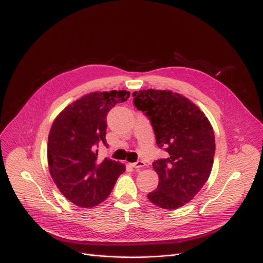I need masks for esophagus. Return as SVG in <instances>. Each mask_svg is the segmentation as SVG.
Masks as SVG:
<instances>
[{"label":"esophagus","mask_w":263,"mask_h":263,"mask_svg":"<svg viewBox=\"0 0 263 263\" xmlns=\"http://www.w3.org/2000/svg\"><path fill=\"white\" fill-rule=\"evenodd\" d=\"M131 166L134 168H141V167H144L145 166V163L143 161H137L131 164Z\"/></svg>","instance_id":"obj_1"}]
</instances>
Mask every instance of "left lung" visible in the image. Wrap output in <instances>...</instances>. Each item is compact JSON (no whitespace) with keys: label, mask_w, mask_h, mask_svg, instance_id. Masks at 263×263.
<instances>
[{"label":"left lung","mask_w":263,"mask_h":263,"mask_svg":"<svg viewBox=\"0 0 263 263\" xmlns=\"http://www.w3.org/2000/svg\"><path fill=\"white\" fill-rule=\"evenodd\" d=\"M136 108L148 118L156 144L167 152L166 159L153 162L159 185L148 193L152 204L176 209L191 201L211 175L215 136L204 112L170 90H140L133 92Z\"/></svg>","instance_id":"1"}]
</instances>
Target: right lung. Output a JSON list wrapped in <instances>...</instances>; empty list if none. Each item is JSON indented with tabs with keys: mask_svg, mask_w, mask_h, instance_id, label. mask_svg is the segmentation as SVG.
<instances>
[{
	"mask_svg": "<svg viewBox=\"0 0 263 263\" xmlns=\"http://www.w3.org/2000/svg\"><path fill=\"white\" fill-rule=\"evenodd\" d=\"M130 97L125 90L91 92L66 107L57 116L48 136L50 175L64 196L82 208L106 199L125 171L123 164L98 161V145L107 146V115Z\"/></svg>",
	"mask_w": 263,
	"mask_h": 263,
	"instance_id": "1",
	"label": "right lung"
}]
</instances>
